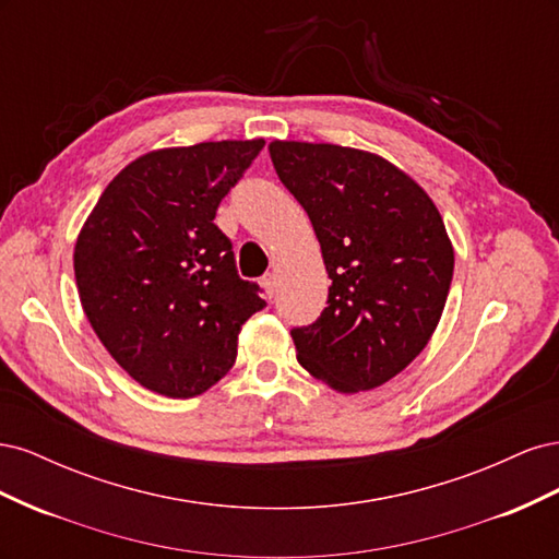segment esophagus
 Segmentation results:
<instances>
[{
	"label": "esophagus",
	"instance_id": "34e87169",
	"mask_svg": "<svg viewBox=\"0 0 559 559\" xmlns=\"http://www.w3.org/2000/svg\"><path fill=\"white\" fill-rule=\"evenodd\" d=\"M261 286H263L265 296H267V298H273V296H275V292H277V277H275V273L265 275V277H263V282H261Z\"/></svg>",
	"mask_w": 559,
	"mask_h": 559
}]
</instances>
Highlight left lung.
Instances as JSON below:
<instances>
[{
	"mask_svg": "<svg viewBox=\"0 0 559 559\" xmlns=\"http://www.w3.org/2000/svg\"><path fill=\"white\" fill-rule=\"evenodd\" d=\"M275 173L308 212L329 306L294 329L296 359L337 394L399 376L441 321L454 267L443 216L401 167L364 148L273 140Z\"/></svg>",
	"mask_w": 559,
	"mask_h": 559,
	"instance_id": "obj_1",
	"label": "left lung"
}]
</instances>
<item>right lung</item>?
Wrapping results in <instances>:
<instances>
[{"mask_svg": "<svg viewBox=\"0 0 559 559\" xmlns=\"http://www.w3.org/2000/svg\"><path fill=\"white\" fill-rule=\"evenodd\" d=\"M263 144L148 151L109 181L79 230L81 308L114 361L151 392H207L233 368L245 321L265 308L214 224L218 202Z\"/></svg>", "mask_w": 559, "mask_h": 559, "instance_id": "right-lung-1", "label": "right lung"}]
</instances>
